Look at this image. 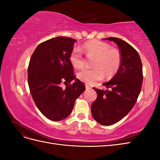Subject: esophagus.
<instances>
[{
    "mask_svg": "<svg viewBox=\"0 0 160 160\" xmlns=\"http://www.w3.org/2000/svg\"><path fill=\"white\" fill-rule=\"evenodd\" d=\"M85 88H86L87 90H89V89H91V87H89L88 85H85Z\"/></svg>",
    "mask_w": 160,
    "mask_h": 160,
    "instance_id": "34e87169",
    "label": "esophagus"
}]
</instances>
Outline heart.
Wrapping results in <instances>:
<instances>
[{"instance_id": "heart-1", "label": "heart", "mask_w": 160, "mask_h": 160, "mask_svg": "<svg viewBox=\"0 0 160 160\" xmlns=\"http://www.w3.org/2000/svg\"><path fill=\"white\" fill-rule=\"evenodd\" d=\"M87 55H95L93 69H83L77 74V77L82 82L93 85L96 81L106 77H111L118 71L121 64V55L119 51L105 42L99 40H91L85 42L82 47L75 48L69 56V61L72 66L80 69L84 65V59L82 52Z\"/></svg>"}]
</instances>
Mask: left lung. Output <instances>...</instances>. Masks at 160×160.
I'll return each mask as SVG.
<instances>
[{"mask_svg":"<svg viewBox=\"0 0 160 160\" xmlns=\"http://www.w3.org/2000/svg\"><path fill=\"white\" fill-rule=\"evenodd\" d=\"M103 39L118 46L121 64L113 78L103 83L109 89L93 88L98 98L91 105V113L98 123L111 125L123 119L136 102L143 82L142 64L137 51L127 42L115 37Z\"/></svg>","mask_w":160,"mask_h":160,"instance_id":"left-lung-1","label":"left lung"}]
</instances>
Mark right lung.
Here are the masks:
<instances>
[{
    "label": "right lung",
    "mask_w": 160,
    "mask_h": 160,
    "mask_svg": "<svg viewBox=\"0 0 160 160\" xmlns=\"http://www.w3.org/2000/svg\"><path fill=\"white\" fill-rule=\"evenodd\" d=\"M75 42L74 38L64 37L43 42L35 49L28 65V83L32 98L41 113L54 122L68 117L76 99L85 89L84 84L75 79L69 61ZM72 80L71 86L62 88V83Z\"/></svg>",
    "instance_id": "right-lung-1"
}]
</instances>
